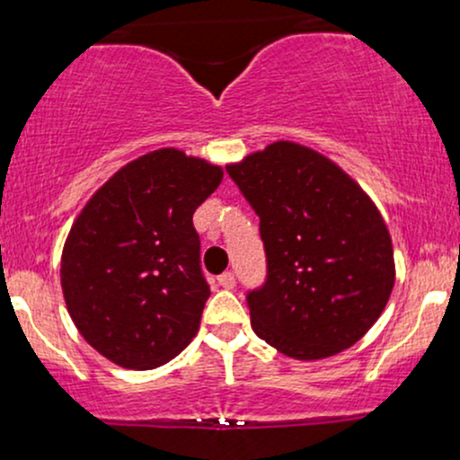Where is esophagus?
Returning <instances> with one entry per match:
<instances>
[{"label":"esophagus","instance_id":"1","mask_svg":"<svg viewBox=\"0 0 460 460\" xmlns=\"http://www.w3.org/2000/svg\"><path fill=\"white\" fill-rule=\"evenodd\" d=\"M218 285H220V288H225V289H231V288H234V285H235V277H234V272L226 270V272L220 274V277H218Z\"/></svg>","mask_w":460,"mask_h":460}]
</instances>
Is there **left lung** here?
<instances>
[{
    "label": "left lung",
    "mask_w": 460,
    "mask_h": 460,
    "mask_svg": "<svg viewBox=\"0 0 460 460\" xmlns=\"http://www.w3.org/2000/svg\"><path fill=\"white\" fill-rule=\"evenodd\" d=\"M226 172L260 216L266 279L248 289L257 337L292 358L357 344L394 288V248L367 194L320 153L274 142Z\"/></svg>",
    "instance_id": "1"
}]
</instances>
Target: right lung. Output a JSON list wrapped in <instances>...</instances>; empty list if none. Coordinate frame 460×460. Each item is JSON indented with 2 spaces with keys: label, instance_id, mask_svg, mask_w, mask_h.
Segmentation results:
<instances>
[{
  "label": "right lung",
  "instance_id": "1",
  "mask_svg": "<svg viewBox=\"0 0 460 460\" xmlns=\"http://www.w3.org/2000/svg\"><path fill=\"white\" fill-rule=\"evenodd\" d=\"M220 181L223 168L183 151L146 153L71 226L60 266L66 309L116 366L160 367L197 335L209 285L192 216Z\"/></svg>",
  "mask_w": 460,
  "mask_h": 460
}]
</instances>
